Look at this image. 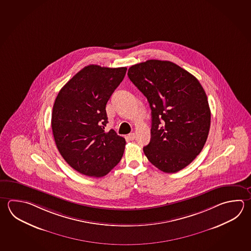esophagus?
Returning a JSON list of instances; mask_svg holds the SVG:
<instances>
[{"mask_svg": "<svg viewBox=\"0 0 251 251\" xmlns=\"http://www.w3.org/2000/svg\"><path fill=\"white\" fill-rule=\"evenodd\" d=\"M128 137L129 140H134L135 137H136V135H135V133H130V134H128Z\"/></svg>", "mask_w": 251, "mask_h": 251, "instance_id": "34e87169", "label": "esophagus"}]
</instances>
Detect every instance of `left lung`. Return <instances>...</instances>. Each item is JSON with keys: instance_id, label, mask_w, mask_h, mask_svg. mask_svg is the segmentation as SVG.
I'll return each instance as SVG.
<instances>
[{"instance_id": "left-lung-1", "label": "left lung", "mask_w": 251, "mask_h": 251, "mask_svg": "<svg viewBox=\"0 0 251 251\" xmlns=\"http://www.w3.org/2000/svg\"><path fill=\"white\" fill-rule=\"evenodd\" d=\"M133 84L151 110V140L143 150L152 165L175 173L201 151L210 128V109L202 86L171 61L151 59L128 68Z\"/></svg>"}]
</instances>
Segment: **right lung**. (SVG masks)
I'll return each instance as SVG.
<instances>
[{
  "label": "right lung",
  "instance_id": "right-lung-1",
  "mask_svg": "<svg viewBox=\"0 0 251 251\" xmlns=\"http://www.w3.org/2000/svg\"><path fill=\"white\" fill-rule=\"evenodd\" d=\"M126 71L85 66L57 94L51 114L55 143L64 160L80 174L104 176L123 157L125 139L114 129L104 132V127L105 106Z\"/></svg>",
  "mask_w": 251,
  "mask_h": 251
}]
</instances>
